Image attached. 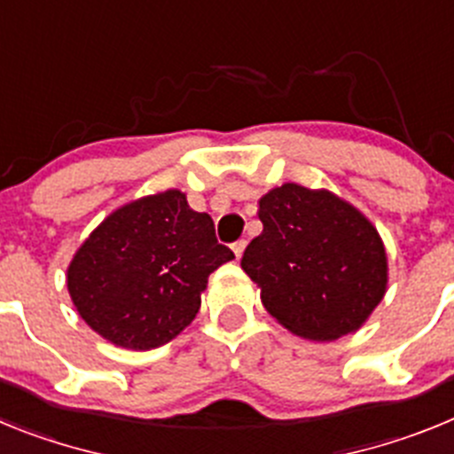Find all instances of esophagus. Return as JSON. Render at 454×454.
Here are the masks:
<instances>
[{
	"label": "esophagus",
	"mask_w": 454,
	"mask_h": 454,
	"mask_svg": "<svg viewBox=\"0 0 454 454\" xmlns=\"http://www.w3.org/2000/svg\"><path fill=\"white\" fill-rule=\"evenodd\" d=\"M231 250H234L236 259H240V256H243V250H246V240H236L234 246H231Z\"/></svg>",
	"instance_id": "34e87169"
}]
</instances>
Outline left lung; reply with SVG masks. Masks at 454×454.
I'll return each instance as SVG.
<instances>
[{
	"label": "left lung",
	"mask_w": 454,
	"mask_h": 454,
	"mask_svg": "<svg viewBox=\"0 0 454 454\" xmlns=\"http://www.w3.org/2000/svg\"><path fill=\"white\" fill-rule=\"evenodd\" d=\"M263 231L240 268L262 302L291 334L336 340L352 334L382 302L388 259L375 224L327 188L282 184L259 200Z\"/></svg>",
	"instance_id": "obj_1"
}]
</instances>
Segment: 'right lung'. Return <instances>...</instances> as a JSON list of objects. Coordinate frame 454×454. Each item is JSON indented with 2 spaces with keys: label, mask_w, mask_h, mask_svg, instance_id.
<instances>
[{
  "label": "right lung",
  "mask_w": 454,
  "mask_h": 454,
  "mask_svg": "<svg viewBox=\"0 0 454 454\" xmlns=\"http://www.w3.org/2000/svg\"><path fill=\"white\" fill-rule=\"evenodd\" d=\"M231 259L211 215L168 188L122 204L88 234L67 266V293L108 343L152 350L192 323L208 275Z\"/></svg>",
  "instance_id": "obj_1"
}]
</instances>
